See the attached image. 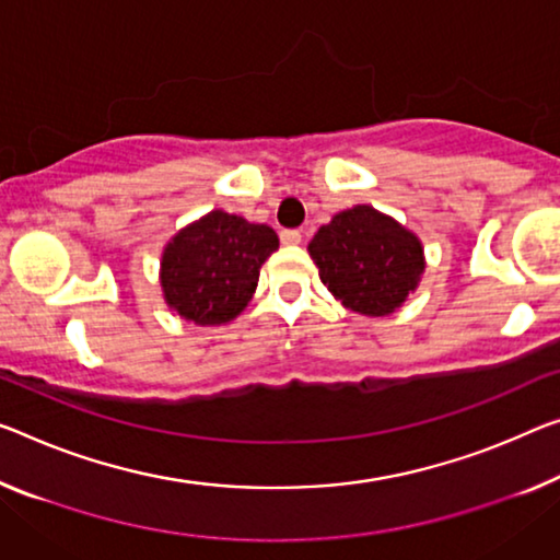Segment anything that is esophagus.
<instances>
[{"label":"esophagus","instance_id":"34e87169","mask_svg":"<svg viewBox=\"0 0 560 560\" xmlns=\"http://www.w3.org/2000/svg\"><path fill=\"white\" fill-rule=\"evenodd\" d=\"M280 240H282V245H300L303 235H300V230H282Z\"/></svg>","mask_w":560,"mask_h":560}]
</instances>
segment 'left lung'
<instances>
[{
    "label": "left lung",
    "instance_id": "8db88e82",
    "mask_svg": "<svg viewBox=\"0 0 560 560\" xmlns=\"http://www.w3.org/2000/svg\"><path fill=\"white\" fill-rule=\"evenodd\" d=\"M307 253L335 300L370 317L395 313L425 270L420 240L370 205L335 214L315 232Z\"/></svg>",
    "mask_w": 560,
    "mask_h": 560
}]
</instances>
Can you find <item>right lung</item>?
<instances>
[{"label":"right lung","instance_id":"1","mask_svg":"<svg viewBox=\"0 0 560 560\" xmlns=\"http://www.w3.org/2000/svg\"><path fill=\"white\" fill-rule=\"evenodd\" d=\"M280 240L268 225L212 210L170 240L160 262L165 303L195 325H222L243 313L260 268Z\"/></svg>","mask_w":560,"mask_h":560}]
</instances>
